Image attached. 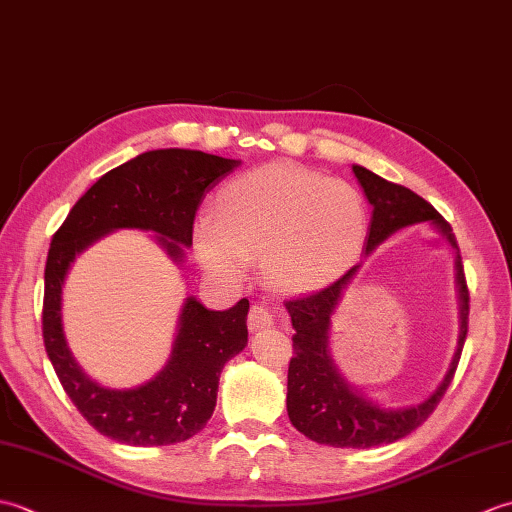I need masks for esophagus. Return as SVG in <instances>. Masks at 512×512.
<instances>
[{
    "label": "esophagus",
    "mask_w": 512,
    "mask_h": 512,
    "mask_svg": "<svg viewBox=\"0 0 512 512\" xmlns=\"http://www.w3.org/2000/svg\"><path fill=\"white\" fill-rule=\"evenodd\" d=\"M273 325V312H270L262 303H255L248 312V330L250 332H259L264 328H270Z\"/></svg>",
    "instance_id": "1"
}]
</instances>
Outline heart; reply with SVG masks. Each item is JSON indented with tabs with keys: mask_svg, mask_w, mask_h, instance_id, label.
I'll return each mask as SVG.
<instances>
[{
	"mask_svg": "<svg viewBox=\"0 0 512 512\" xmlns=\"http://www.w3.org/2000/svg\"><path fill=\"white\" fill-rule=\"evenodd\" d=\"M367 211L343 180L290 165H268L228 182L213 217L195 224L193 242L206 270L242 281L250 259L266 255V270L288 290L328 284L358 257Z\"/></svg>",
	"mask_w": 512,
	"mask_h": 512,
	"instance_id": "b5f03b06",
	"label": "heart"
}]
</instances>
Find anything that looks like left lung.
<instances>
[{"instance_id": "8db88e82", "label": "left lung", "mask_w": 512, "mask_h": 512, "mask_svg": "<svg viewBox=\"0 0 512 512\" xmlns=\"http://www.w3.org/2000/svg\"><path fill=\"white\" fill-rule=\"evenodd\" d=\"M352 171L361 182L367 202L374 209L365 242V255L372 253L378 244H383L389 235H394L405 226L429 222L433 228H438L455 248V279H458L462 321L458 350H455L449 372L442 378L436 391H431V396L416 402V405L385 409L367 400L361 391H356L347 383L336 369L328 347L330 317L339 306L347 284L354 279L358 266H352L341 279H336L334 284L325 286L319 292L286 301V310L290 314L292 328H295V334H292L295 356L290 358L288 365L286 400L290 422L303 436L319 444H328V447L336 449H369L409 436L438 407L460 363L466 332H469L471 297L469 288H466L462 257L451 224L411 189L387 182L361 165H354Z\"/></svg>"}]
</instances>
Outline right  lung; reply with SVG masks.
Masks as SVG:
<instances>
[{"mask_svg":"<svg viewBox=\"0 0 512 512\" xmlns=\"http://www.w3.org/2000/svg\"><path fill=\"white\" fill-rule=\"evenodd\" d=\"M237 167L239 160L195 149L145 151L96 180L52 235L43 275V343L65 394L107 438L132 447H165L202 431L213 416L224 363L248 343V299L228 310H209L187 297L167 365L143 385L110 389L83 374L65 343L61 290L70 264L118 228L156 233L167 255L182 264L206 191Z\"/></svg>","mask_w":512,"mask_h":512,"instance_id":"obj_1","label":"right lung"}]
</instances>
